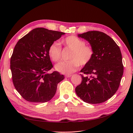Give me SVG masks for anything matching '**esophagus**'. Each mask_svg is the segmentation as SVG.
Instances as JSON below:
<instances>
[{
    "instance_id": "obj_1",
    "label": "esophagus",
    "mask_w": 133,
    "mask_h": 133,
    "mask_svg": "<svg viewBox=\"0 0 133 133\" xmlns=\"http://www.w3.org/2000/svg\"><path fill=\"white\" fill-rule=\"evenodd\" d=\"M71 76H72V75H71V74H68H68H67V75L65 76V77H66V78H69V77H70Z\"/></svg>"
}]
</instances>
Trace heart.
Segmentation results:
<instances>
[{"instance_id":"heart-1","label":"heart","mask_w":133,"mask_h":133,"mask_svg":"<svg viewBox=\"0 0 133 133\" xmlns=\"http://www.w3.org/2000/svg\"><path fill=\"white\" fill-rule=\"evenodd\" d=\"M63 43L72 51L69 56L70 60L56 65L55 68L58 72L70 74L78 69L79 65L84 66L91 63L94 56V51L91 46L86 44L85 41L75 35H70L64 39ZM48 53L53 62H59L61 57L60 44L57 42H53L48 48Z\"/></svg>"}]
</instances>
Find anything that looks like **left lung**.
I'll return each instance as SVG.
<instances>
[{
    "label": "left lung",
    "mask_w": 133,
    "mask_h": 133,
    "mask_svg": "<svg viewBox=\"0 0 133 133\" xmlns=\"http://www.w3.org/2000/svg\"><path fill=\"white\" fill-rule=\"evenodd\" d=\"M78 36L89 42L94 56L81 70L82 82L76 92L86 103H103L115 94L120 84L124 73L120 49L113 39L101 31H90Z\"/></svg>",
    "instance_id": "1"
}]
</instances>
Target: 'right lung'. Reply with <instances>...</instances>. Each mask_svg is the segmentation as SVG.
Returning <instances> with one entry per match:
<instances>
[{
	"label": "right lung",
	"mask_w": 133,
	"mask_h": 133,
	"mask_svg": "<svg viewBox=\"0 0 133 133\" xmlns=\"http://www.w3.org/2000/svg\"><path fill=\"white\" fill-rule=\"evenodd\" d=\"M64 34L38 28L21 38L16 44L10 60L12 82L26 101H50L55 94L58 83L64 79L57 71L47 73L53 68L48 48Z\"/></svg>",
	"instance_id": "1"
}]
</instances>
